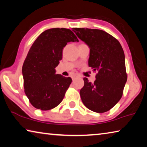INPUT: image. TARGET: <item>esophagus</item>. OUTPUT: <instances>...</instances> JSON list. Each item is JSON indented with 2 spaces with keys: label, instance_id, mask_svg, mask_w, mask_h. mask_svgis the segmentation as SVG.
I'll list each match as a JSON object with an SVG mask.
<instances>
[{
  "label": "esophagus",
  "instance_id": "esophagus-1",
  "mask_svg": "<svg viewBox=\"0 0 147 147\" xmlns=\"http://www.w3.org/2000/svg\"><path fill=\"white\" fill-rule=\"evenodd\" d=\"M80 76L79 75H77V74H75V75H74V76H72V79L73 80H74V79H76V78H80Z\"/></svg>",
  "mask_w": 147,
  "mask_h": 147
}]
</instances>
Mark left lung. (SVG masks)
Wrapping results in <instances>:
<instances>
[{
	"instance_id": "1",
	"label": "left lung",
	"mask_w": 147,
	"mask_h": 147,
	"mask_svg": "<svg viewBox=\"0 0 147 147\" xmlns=\"http://www.w3.org/2000/svg\"><path fill=\"white\" fill-rule=\"evenodd\" d=\"M73 29L90 49L89 66L98 71L94 83L84 78L81 99L90 110L106 112L120 100L127 80L123 49L117 39L101 30Z\"/></svg>"
}]
</instances>
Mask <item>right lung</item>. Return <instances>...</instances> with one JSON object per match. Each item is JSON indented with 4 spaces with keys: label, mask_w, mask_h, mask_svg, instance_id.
<instances>
[{
    "label": "right lung",
    "mask_w": 147,
    "mask_h": 147,
    "mask_svg": "<svg viewBox=\"0 0 147 147\" xmlns=\"http://www.w3.org/2000/svg\"><path fill=\"white\" fill-rule=\"evenodd\" d=\"M78 41L71 30L48 29L39 35L30 49L22 73L24 92L35 108L46 111L55 108L63 99L71 84L70 77L56 74L63 47Z\"/></svg>",
    "instance_id": "add662e5"
}]
</instances>
